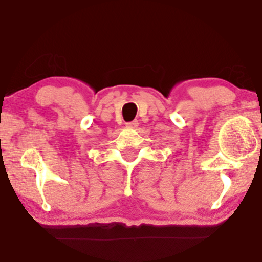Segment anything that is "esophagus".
<instances>
[{"label":"esophagus","instance_id":"esophagus-1","mask_svg":"<svg viewBox=\"0 0 262 262\" xmlns=\"http://www.w3.org/2000/svg\"><path fill=\"white\" fill-rule=\"evenodd\" d=\"M125 124H127V127L135 128V127H138V124H139V123H138V121H132V122H128V123H125Z\"/></svg>","mask_w":262,"mask_h":262}]
</instances>
